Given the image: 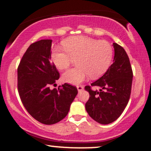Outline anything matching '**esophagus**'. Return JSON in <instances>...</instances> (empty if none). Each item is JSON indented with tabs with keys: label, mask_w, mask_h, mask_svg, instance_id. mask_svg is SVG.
Masks as SVG:
<instances>
[{
	"label": "esophagus",
	"mask_w": 151,
	"mask_h": 151,
	"mask_svg": "<svg viewBox=\"0 0 151 151\" xmlns=\"http://www.w3.org/2000/svg\"><path fill=\"white\" fill-rule=\"evenodd\" d=\"M77 88L78 91H82L83 89H84V87H83V86H81V85L77 86Z\"/></svg>",
	"instance_id": "esophagus-1"
}]
</instances>
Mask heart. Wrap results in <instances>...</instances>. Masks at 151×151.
I'll use <instances>...</instances> for the list:
<instances>
[{
    "mask_svg": "<svg viewBox=\"0 0 151 151\" xmlns=\"http://www.w3.org/2000/svg\"><path fill=\"white\" fill-rule=\"evenodd\" d=\"M64 50L56 47L52 50L51 59L60 70L70 67L76 60L77 67L63 74V80L72 84H79L90 75L96 78L104 74L113 59V47L106 40H96L85 36H74L62 42Z\"/></svg>",
    "mask_w": 151,
    "mask_h": 151,
    "instance_id": "heart-1",
    "label": "heart"
}]
</instances>
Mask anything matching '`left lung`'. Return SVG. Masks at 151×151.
<instances>
[{
    "instance_id": "left-lung-1",
    "label": "left lung",
    "mask_w": 151,
    "mask_h": 151,
    "mask_svg": "<svg viewBox=\"0 0 151 151\" xmlns=\"http://www.w3.org/2000/svg\"><path fill=\"white\" fill-rule=\"evenodd\" d=\"M114 62L101 78L91 86L84 87L89 93L85 104L86 111L101 124L114 122L121 115L129 101L133 81V71L125 50L113 43ZM92 86L100 88L93 90Z\"/></svg>"
}]
</instances>
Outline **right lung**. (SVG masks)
<instances>
[{
    "label": "right lung",
    "mask_w": 151,
    "mask_h": 151,
    "mask_svg": "<svg viewBox=\"0 0 151 151\" xmlns=\"http://www.w3.org/2000/svg\"><path fill=\"white\" fill-rule=\"evenodd\" d=\"M52 40H41L26 50L18 68V90L27 111L46 125L65 118L77 96L76 86L65 83L58 89H50L60 78L51 62Z\"/></svg>",
    "instance_id": "1"
}]
</instances>
